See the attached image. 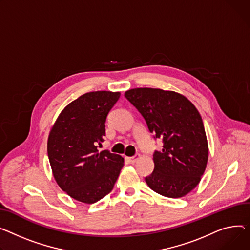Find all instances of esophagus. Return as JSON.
<instances>
[{"instance_id": "obj_1", "label": "esophagus", "mask_w": 250, "mask_h": 250, "mask_svg": "<svg viewBox=\"0 0 250 250\" xmlns=\"http://www.w3.org/2000/svg\"><path fill=\"white\" fill-rule=\"evenodd\" d=\"M140 158V155H135L134 157H130V158H128V161L130 162V163H136L137 162V160Z\"/></svg>"}]
</instances>
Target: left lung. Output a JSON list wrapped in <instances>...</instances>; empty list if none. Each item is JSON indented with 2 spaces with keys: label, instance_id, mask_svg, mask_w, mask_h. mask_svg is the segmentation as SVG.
<instances>
[{
  "label": "left lung",
  "instance_id": "1",
  "mask_svg": "<svg viewBox=\"0 0 250 250\" xmlns=\"http://www.w3.org/2000/svg\"><path fill=\"white\" fill-rule=\"evenodd\" d=\"M125 98L145 119L163 149L154 153V172L145 178L156 193L180 198L201 180L208 161V143L203 121L184 95L159 88H134Z\"/></svg>",
  "mask_w": 250,
  "mask_h": 250
}]
</instances>
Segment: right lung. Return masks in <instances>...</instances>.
Listing matches in <instances>:
<instances>
[{"label": "right lung", "instance_id": "add662e5", "mask_svg": "<svg viewBox=\"0 0 250 250\" xmlns=\"http://www.w3.org/2000/svg\"><path fill=\"white\" fill-rule=\"evenodd\" d=\"M120 92L92 91L66 106L50 130L47 152L58 186L86 204L101 200L112 190L124 158L107 149L99 153L105 136L106 116Z\"/></svg>", "mask_w": 250, "mask_h": 250}]
</instances>
